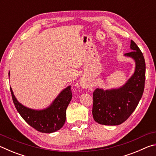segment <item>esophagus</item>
Instances as JSON below:
<instances>
[{
  "label": "esophagus",
  "instance_id": "1",
  "mask_svg": "<svg viewBox=\"0 0 156 156\" xmlns=\"http://www.w3.org/2000/svg\"><path fill=\"white\" fill-rule=\"evenodd\" d=\"M81 84H82V86H83V87H84V86H85V83H84V81H83V82H82V83H81Z\"/></svg>",
  "mask_w": 156,
  "mask_h": 156
}]
</instances>
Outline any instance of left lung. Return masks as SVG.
<instances>
[{"label":"left lung","instance_id":"1","mask_svg":"<svg viewBox=\"0 0 156 156\" xmlns=\"http://www.w3.org/2000/svg\"><path fill=\"white\" fill-rule=\"evenodd\" d=\"M132 51L124 56L135 61V71L128 80L118 88L104 90L97 88L93 94L92 114L96 122L104 125H119L128 119L140 100L144 89V58L140 49L131 41Z\"/></svg>","mask_w":156,"mask_h":156}]
</instances>
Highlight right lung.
<instances>
[{"instance_id": "1", "label": "right lung", "mask_w": 156, "mask_h": 156, "mask_svg": "<svg viewBox=\"0 0 156 156\" xmlns=\"http://www.w3.org/2000/svg\"><path fill=\"white\" fill-rule=\"evenodd\" d=\"M10 72H9V77ZM13 102L23 119L33 128L41 133H51L62 127L66 120V110L72 98L71 86L63 89L51 105L43 109H33L18 101L10 87Z\"/></svg>"}]
</instances>
